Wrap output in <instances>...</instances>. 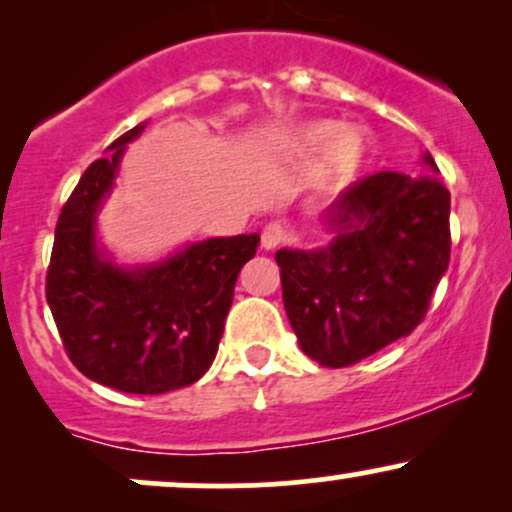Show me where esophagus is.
<instances>
[{"label":"esophagus","instance_id":"1","mask_svg":"<svg viewBox=\"0 0 512 512\" xmlns=\"http://www.w3.org/2000/svg\"><path fill=\"white\" fill-rule=\"evenodd\" d=\"M279 243H284V226L279 221H269L267 226L262 228V248L272 250Z\"/></svg>","mask_w":512,"mask_h":512}]
</instances>
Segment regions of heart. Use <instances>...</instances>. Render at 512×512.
<instances>
[{"label": "heart", "instance_id": "b5f03b06", "mask_svg": "<svg viewBox=\"0 0 512 512\" xmlns=\"http://www.w3.org/2000/svg\"><path fill=\"white\" fill-rule=\"evenodd\" d=\"M337 132V127L332 122H317L303 129L301 139L303 146L308 149H320L332 134ZM368 158V142L361 132H344L334 139V144L327 149V166L325 173L330 178H346V175L356 173L358 168L366 163Z\"/></svg>", "mask_w": 512, "mask_h": 512}]
</instances>
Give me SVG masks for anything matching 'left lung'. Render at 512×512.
I'll list each match as a JSON object with an SVG mask.
<instances>
[{
  "label": "left lung",
  "mask_w": 512,
  "mask_h": 512,
  "mask_svg": "<svg viewBox=\"0 0 512 512\" xmlns=\"http://www.w3.org/2000/svg\"><path fill=\"white\" fill-rule=\"evenodd\" d=\"M330 216V248L279 250L276 264L305 356L346 368L424 322L450 262V192L436 178L380 170L346 187Z\"/></svg>",
  "instance_id": "8db88e82"
}]
</instances>
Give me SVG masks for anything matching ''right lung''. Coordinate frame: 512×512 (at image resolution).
Returning a JSON list of instances; mask_svg holds the SVG:
<instances>
[{"instance_id":"right-lung-1","label":"right lung","mask_w":512,"mask_h":512,"mask_svg":"<svg viewBox=\"0 0 512 512\" xmlns=\"http://www.w3.org/2000/svg\"><path fill=\"white\" fill-rule=\"evenodd\" d=\"M142 129L117 137L64 202L45 298L69 361L86 378L129 395H161L197 383L214 363L238 274L255 257L260 236L204 240L137 272L101 260L93 214L113 185L125 144Z\"/></svg>"}]
</instances>
